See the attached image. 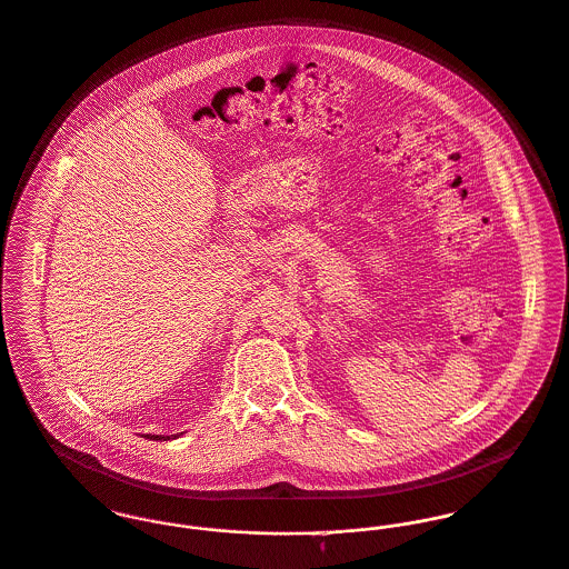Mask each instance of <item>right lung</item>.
I'll list each match as a JSON object with an SVG mask.
<instances>
[{
  "mask_svg": "<svg viewBox=\"0 0 569 569\" xmlns=\"http://www.w3.org/2000/svg\"><path fill=\"white\" fill-rule=\"evenodd\" d=\"M181 435H170V437H166V435H146V439H150V441H170V439H179Z\"/></svg>",
  "mask_w": 569,
  "mask_h": 569,
  "instance_id": "obj_1",
  "label": "right lung"
}]
</instances>
